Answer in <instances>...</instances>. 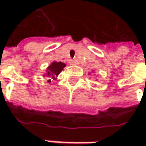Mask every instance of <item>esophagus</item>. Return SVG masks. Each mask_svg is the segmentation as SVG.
Here are the masks:
<instances>
[{"mask_svg":"<svg viewBox=\"0 0 146 146\" xmlns=\"http://www.w3.org/2000/svg\"><path fill=\"white\" fill-rule=\"evenodd\" d=\"M70 65H75L76 64V62H75L74 60H71V61L70 62Z\"/></svg>","mask_w":146,"mask_h":146,"instance_id":"esophagus-1","label":"esophagus"}]
</instances>
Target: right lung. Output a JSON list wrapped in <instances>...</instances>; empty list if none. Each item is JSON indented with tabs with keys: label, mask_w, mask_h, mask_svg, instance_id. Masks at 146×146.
<instances>
[{
	"label": "right lung",
	"mask_w": 146,
	"mask_h": 146,
	"mask_svg": "<svg viewBox=\"0 0 146 146\" xmlns=\"http://www.w3.org/2000/svg\"><path fill=\"white\" fill-rule=\"evenodd\" d=\"M66 66V64L61 62H53L50 66H48L46 70V74L44 76H48V78H51L52 80H56L57 76L60 74V72L63 70ZM51 80H48V83H50Z\"/></svg>",
	"instance_id": "1"
}]
</instances>
